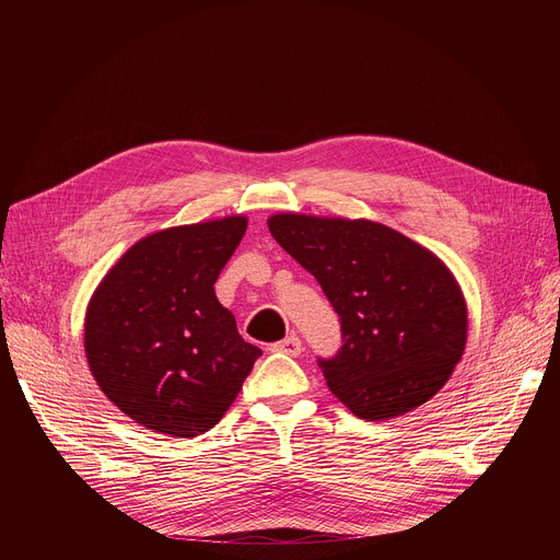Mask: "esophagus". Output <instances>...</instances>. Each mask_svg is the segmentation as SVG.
<instances>
[{"label":"esophagus","instance_id":"obj_1","mask_svg":"<svg viewBox=\"0 0 560 560\" xmlns=\"http://www.w3.org/2000/svg\"><path fill=\"white\" fill-rule=\"evenodd\" d=\"M270 350H272V352H283V354H290V357H299L301 350H303V343H301L299 337L292 335V337L279 341V343H272Z\"/></svg>","mask_w":560,"mask_h":560}]
</instances>
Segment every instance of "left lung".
<instances>
[{"instance_id": "8db88e82", "label": "left lung", "mask_w": 560, "mask_h": 560, "mask_svg": "<svg viewBox=\"0 0 560 560\" xmlns=\"http://www.w3.org/2000/svg\"><path fill=\"white\" fill-rule=\"evenodd\" d=\"M268 228L341 316L339 354L318 361L339 401L365 421L430 401L467 343V303L452 270L370 219L279 212Z\"/></svg>"}]
</instances>
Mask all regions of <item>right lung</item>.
<instances>
[{"mask_svg": "<svg viewBox=\"0 0 560 560\" xmlns=\"http://www.w3.org/2000/svg\"><path fill=\"white\" fill-rule=\"evenodd\" d=\"M248 217L156 230L95 288L84 350L100 389L137 425L179 439L214 428L261 350L246 343L214 281Z\"/></svg>", "mask_w": 560, "mask_h": 560, "instance_id": "obj_1", "label": "right lung"}]
</instances>
